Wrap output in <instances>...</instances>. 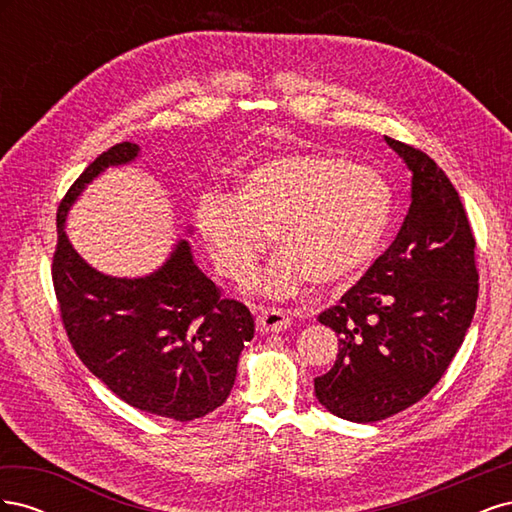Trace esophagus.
I'll return each instance as SVG.
<instances>
[{"label":"esophagus","instance_id":"1","mask_svg":"<svg viewBox=\"0 0 512 512\" xmlns=\"http://www.w3.org/2000/svg\"><path fill=\"white\" fill-rule=\"evenodd\" d=\"M290 324V314L280 307H262L256 314V327L260 333H280L286 331Z\"/></svg>","mask_w":512,"mask_h":512}]
</instances>
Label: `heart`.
<instances>
[{"label":"heart","mask_w":512,"mask_h":512,"mask_svg":"<svg viewBox=\"0 0 512 512\" xmlns=\"http://www.w3.org/2000/svg\"><path fill=\"white\" fill-rule=\"evenodd\" d=\"M389 220L391 190L378 173L314 151L269 158L241 175L235 194L211 190L196 203L213 267L232 282L256 271L275 232L284 250L256 282L269 297H290L312 280H354L378 254Z\"/></svg>","instance_id":"1"}]
</instances>
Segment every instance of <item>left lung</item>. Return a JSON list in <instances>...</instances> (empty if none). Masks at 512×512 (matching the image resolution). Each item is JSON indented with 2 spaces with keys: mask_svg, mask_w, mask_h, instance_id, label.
I'll return each mask as SVG.
<instances>
[{
  "mask_svg": "<svg viewBox=\"0 0 512 512\" xmlns=\"http://www.w3.org/2000/svg\"><path fill=\"white\" fill-rule=\"evenodd\" d=\"M384 141L412 170L410 211L389 250L318 316L339 350L314 391L352 423H376L421 401L463 344L478 299L476 239L455 185L425 151Z\"/></svg>",
  "mask_w": 512,
  "mask_h": 512,
  "instance_id": "obj_1",
  "label": "left lung"
}]
</instances>
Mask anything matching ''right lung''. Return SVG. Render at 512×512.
<instances>
[{"mask_svg": "<svg viewBox=\"0 0 512 512\" xmlns=\"http://www.w3.org/2000/svg\"><path fill=\"white\" fill-rule=\"evenodd\" d=\"M136 156L134 143L106 149L59 203L53 288L70 344L91 374L132 408L188 423L228 399L241 350L254 337L250 309L222 297L194 265L188 241L156 273L121 280L91 269L64 232L85 185Z\"/></svg>", "mask_w": 512, "mask_h": 512, "instance_id": "obj_1", "label": "right lung"}]
</instances>
